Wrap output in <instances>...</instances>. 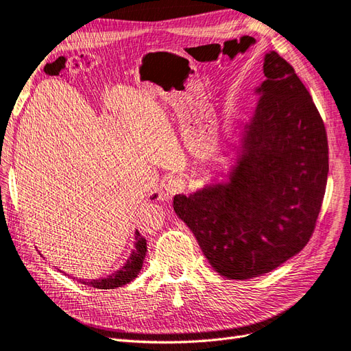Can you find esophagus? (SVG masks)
Segmentation results:
<instances>
[{"instance_id": "esophagus-1", "label": "esophagus", "mask_w": 351, "mask_h": 351, "mask_svg": "<svg viewBox=\"0 0 351 351\" xmlns=\"http://www.w3.org/2000/svg\"><path fill=\"white\" fill-rule=\"evenodd\" d=\"M185 189V180L182 178H171L165 184L166 195H175V193L182 192Z\"/></svg>"}]
</instances>
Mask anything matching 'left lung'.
Wrapping results in <instances>:
<instances>
[{"instance_id": "8db88e82", "label": "left lung", "mask_w": 351, "mask_h": 351, "mask_svg": "<svg viewBox=\"0 0 351 351\" xmlns=\"http://www.w3.org/2000/svg\"><path fill=\"white\" fill-rule=\"evenodd\" d=\"M263 73L227 179L173 198L176 215L227 279L262 276L300 253L326 193L328 143L313 98L274 50Z\"/></svg>"}]
</instances>
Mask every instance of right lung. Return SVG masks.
Masks as SVG:
<instances>
[{
    "mask_svg": "<svg viewBox=\"0 0 351 351\" xmlns=\"http://www.w3.org/2000/svg\"><path fill=\"white\" fill-rule=\"evenodd\" d=\"M156 198V193L152 197V199ZM134 249L127 258L124 266H121L119 270L114 271L112 275L101 279H93V280H81V283L88 285V287H93L97 289H115L120 288L123 285L132 282L137 278L140 270L143 267V262H145V257L147 253V243L146 239L140 236V232L136 230L134 232Z\"/></svg>",
    "mask_w": 351,
    "mask_h": 351,
    "instance_id": "add662e5",
    "label": "right lung"
}]
</instances>
